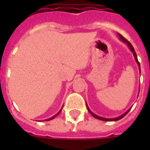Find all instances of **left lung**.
<instances>
[{"mask_svg":"<svg viewBox=\"0 0 150 150\" xmlns=\"http://www.w3.org/2000/svg\"><path fill=\"white\" fill-rule=\"evenodd\" d=\"M117 35H118V36H119V38H120V40H121L123 41L124 43H125L126 44L128 45V47H129V49H130V50H131V51H132V53H133V55H134V57H135V61L137 62L138 66H139V72L141 73V70H140V64L139 63V61H138L137 55H136V53H135V49L133 48L132 45V44H131V43H129V42H128V40H126L124 38L123 36H121V34H120V33H117ZM86 107H87V110H88V111H89V113H90V114H92V116L94 117L95 118L99 119V120H101V121H118V120H120V119H121V118H122V117H124L125 116L126 114H128V112H129V110H131V108H132V107H131V108H129V109H128V110H127V111L125 112V113H124L123 114H121V116L117 117H114V118H106V117H100V116H98V115H96V114H94V113H93V112H92L91 110H90V109H89V107H88V105H87V103H86Z\"/></svg>","mask_w":150,"mask_h":150,"instance_id":"8db88e82","label":"left lung"}]
</instances>
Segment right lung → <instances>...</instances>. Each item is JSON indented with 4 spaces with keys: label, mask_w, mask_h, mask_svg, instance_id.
<instances>
[{
    "label": "right lung",
    "mask_w": 150,
    "mask_h": 150,
    "mask_svg": "<svg viewBox=\"0 0 150 150\" xmlns=\"http://www.w3.org/2000/svg\"><path fill=\"white\" fill-rule=\"evenodd\" d=\"M62 107H61V109L60 110H59V111H58V113H57V114H55V115H54V116L51 117H50V118H48V119H46L45 121H50V120H52V119H54V117H56V116H57V115H58V114H60V113H61V110H62Z\"/></svg>",
    "instance_id": "add662e5"
}]
</instances>
